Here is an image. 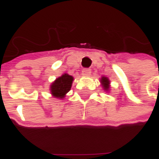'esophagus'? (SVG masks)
Wrapping results in <instances>:
<instances>
[{"label": "esophagus", "mask_w": 159, "mask_h": 159, "mask_svg": "<svg viewBox=\"0 0 159 159\" xmlns=\"http://www.w3.org/2000/svg\"><path fill=\"white\" fill-rule=\"evenodd\" d=\"M90 74H91V70L89 69V68H85V69H83V71H82V75L84 76H90Z\"/></svg>", "instance_id": "1"}]
</instances>
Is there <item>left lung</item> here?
Returning a JSON list of instances; mask_svg holds the SVG:
<instances>
[{
	"label": "left lung",
	"instance_id": "obj_1",
	"mask_svg": "<svg viewBox=\"0 0 159 159\" xmlns=\"http://www.w3.org/2000/svg\"><path fill=\"white\" fill-rule=\"evenodd\" d=\"M101 83H102V86L104 87V89H106V90L109 89V88H110V86H109V83H110V82H109V80H108L107 77L103 76V77L101 78Z\"/></svg>",
	"mask_w": 159,
	"mask_h": 159
}]
</instances>
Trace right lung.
<instances>
[{
    "instance_id": "1",
    "label": "right lung",
    "mask_w": 159,
    "mask_h": 159,
    "mask_svg": "<svg viewBox=\"0 0 159 159\" xmlns=\"http://www.w3.org/2000/svg\"><path fill=\"white\" fill-rule=\"evenodd\" d=\"M73 77L68 74H64L59 76L51 85V93L56 98L62 99L65 97L66 93L70 89Z\"/></svg>"
}]
</instances>
